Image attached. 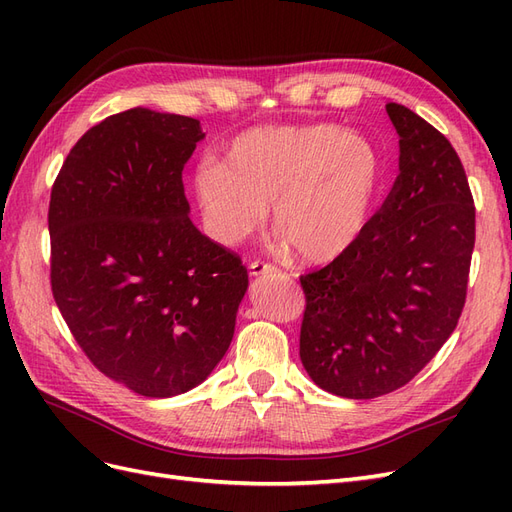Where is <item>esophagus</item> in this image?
<instances>
[{
  "mask_svg": "<svg viewBox=\"0 0 512 512\" xmlns=\"http://www.w3.org/2000/svg\"><path fill=\"white\" fill-rule=\"evenodd\" d=\"M277 267L269 265V262H262V260H254L250 265V275L258 277V275H269V273H275Z\"/></svg>",
  "mask_w": 512,
  "mask_h": 512,
  "instance_id": "34e87169",
  "label": "esophagus"
}]
</instances>
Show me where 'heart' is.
Masks as SVG:
<instances>
[{
    "label": "heart",
    "instance_id": "1",
    "mask_svg": "<svg viewBox=\"0 0 512 512\" xmlns=\"http://www.w3.org/2000/svg\"><path fill=\"white\" fill-rule=\"evenodd\" d=\"M380 156L331 123H262L232 136L222 164L203 160L192 194L205 230L239 245L267 220L307 262L342 256L361 237L380 185Z\"/></svg>",
    "mask_w": 512,
    "mask_h": 512
}]
</instances>
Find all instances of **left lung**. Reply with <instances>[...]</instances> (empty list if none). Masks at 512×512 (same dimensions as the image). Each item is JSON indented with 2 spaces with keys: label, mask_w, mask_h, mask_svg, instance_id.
<instances>
[{
  "label": "left lung",
  "mask_w": 512,
  "mask_h": 512,
  "mask_svg": "<svg viewBox=\"0 0 512 512\" xmlns=\"http://www.w3.org/2000/svg\"><path fill=\"white\" fill-rule=\"evenodd\" d=\"M399 175L356 243L301 275V363L320 389L348 399L393 393L455 331L474 250V200L446 136L386 104Z\"/></svg>",
  "instance_id": "left-lung-1"
}]
</instances>
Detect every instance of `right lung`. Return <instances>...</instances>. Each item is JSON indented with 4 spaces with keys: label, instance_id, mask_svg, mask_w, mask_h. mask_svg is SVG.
Segmentation results:
<instances>
[{
    "label": "right lung",
    "instance_id": "1",
    "mask_svg": "<svg viewBox=\"0 0 512 512\" xmlns=\"http://www.w3.org/2000/svg\"><path fill=\"white\" fill-rule=\"evenodd\" d=\"M200 121L136 106L87 130L51 190V288L76 344L145 397L222 361L247 290L241 258L190 220L183 166Z\"/></svg>",
    "mask_w": 512,
    "mask_h": 512
}]
</instances>
